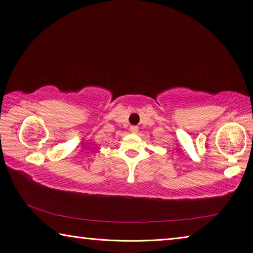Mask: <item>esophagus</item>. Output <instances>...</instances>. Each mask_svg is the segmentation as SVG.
Segmentation results:
<instances>
[{"label":"esophagus","instance_id":"34e87169","mask_svg":"<svg viewBox=\"0 0 253 253\" xmlns=\"http://www.w3.org/2000/svg\"><path fill=\"white\" fill-rule=\"evenodd\" d=\"M129 129H131V132H133V133H137V131H138V126H132L131 127H129Z\"/></svg>","mask_w":253,"mask_h":253}]
</instances>
